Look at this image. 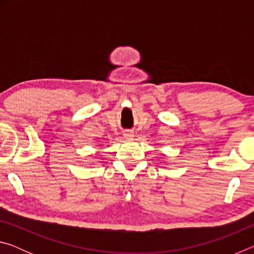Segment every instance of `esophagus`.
<instances>
[{
  "mask_svg": "<svg viewBox=\"0 0 254 254\" xmlns=\"http://www.w3.org/2000/svg\"><path fill=\"white\" fill-rule=\"evenodd\" d=\"M133 136H134V134H133L132 131H124L123 132V137H124V139L131 140V139H133Z\"/></svg>",
  "mask_w": 254,
  "mask_h": 254,
  "instance_id": "obj_1",
  "label": "esophagus"
}]
</instances>
